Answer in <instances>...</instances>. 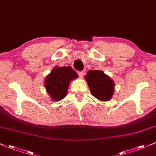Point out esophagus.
<instances>
[{
    "mask_svg": "<svg viewBox=\"0 0 156 156\" xmlns=\"http://www.w3.org/2000/svg\"><path fill=\"white\" fill-rule=\"evenodd\" d=\"M83 74H84L83 71H78V75H79V76H80V77H83Z\"/></svg>",
    "mask_w": 156,
    "mask_h": 156,
    "instance_id": "esophagus-1",
    "label": "esophagus"
}]
</instances>
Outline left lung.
Masks as SVG:
<instances>
[{
	"instance_id": "obj_1",
	"label": "left lung",
	"mask_w": 156,
	"mask_h": 156,
	"mask_svg": "<svg viewBox=\"0 0 156 156\" xmlns=\"http://www.w3.org/2000/svg\"><path fill=\"white\" fill-rule=\"evenodd\" d=\"M92 95L98 100L107 101L114 94V82L100 70L88 71L85 76Z\"/></svg>"
}]
</instances>
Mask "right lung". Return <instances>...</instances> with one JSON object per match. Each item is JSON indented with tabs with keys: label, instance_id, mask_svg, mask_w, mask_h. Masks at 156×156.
<instances>
[{
	"label": "right lung",
	"instance_id": "1",
	"mask_svg": "<svg viewBox=\"0 0 156 156\" xmlns=\"http://www.w3.org/2000/svg\"><path fill=\"white\" fill-rule=\"evenodd\" d=\"M77 77L71 66L55 68L45 79V88L54 101H59L66 96L70 82Z\"/></svg>",
	"mask_w": 156,
	"mask_h": 156
}]
</instances>
